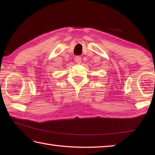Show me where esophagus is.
Segmentation results:
<instances>
[{
	"label": "esophagus",
	"instance_id": "1",
	"mask_svg": "<svg viewBox=\"0 0 155 155\" xmlns=\"http://www.w3.org/2000/svg\"><path fill=\"white\" fill-rule=\"evenodd\" d=\"M75 61L76 63L78 64H80L82 62V59H81V57L80 56H76L75 58Z\"/></svg>",
	"mask_w": 155,
	"mask_h": 155
}]
</instances>
